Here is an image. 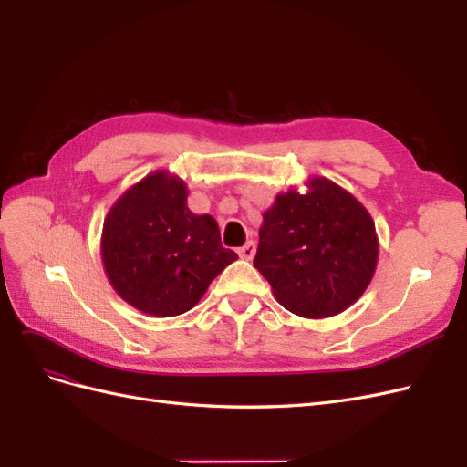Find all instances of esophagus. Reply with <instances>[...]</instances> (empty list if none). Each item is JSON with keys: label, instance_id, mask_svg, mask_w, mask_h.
Masks as SVG:
<instances>
[{"label": "esophagus", "instance_id": "34e87169", "mask_svg": "<svg viewBox=\"0 0 467 467\" xmlns=\"http://www.w3.org/2000/svg\"><path fill=\"white\" fill-rule=\"evenodd\" d=\"M254 251H256V246H254V243L253 241H248L244 246H241L238 248V256L241 258H244V260H251L253 256H254Z\"/></svg>", "mask_w": 467, "mask_h": 467}]
</instances>
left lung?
Segmentation results:
<instances>
[{"label": "left lung", "mask_w": 467, "mask_h": 467, "mask_svg": "<svg viewBox=\"0 0 467 467\" xmlns=\"http://www.w3.org/2000/svg\"><path fill=\"white\" fill-rule=\"evenodd\" d=\"M278 192L260 226L254 266L276 300L302 318H328L364 295L378 265V234L360 201L327 177Z\"/></svg>", "instance_id": "left-lung-1"}]
</instances>
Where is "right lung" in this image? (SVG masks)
Instances as JSON below:
<instances>
[{"label": "right lung", "instance_id": "right-lung-1", "mask_svg": "<svg viewBox=\"0 0 467 467\" xmlns=\"http://www.w3.org/2000/svg\"><path fill=\"white\" fill-rule=\"evenodd\" d=\"M187 184L155 171L115 201L103 223L101 258L111 286L150 317L191 310L238 258L221 244L211 214L187 207Z\"/></svg>", "mask_w": 467, "mask_h": 467}]
</instances>
